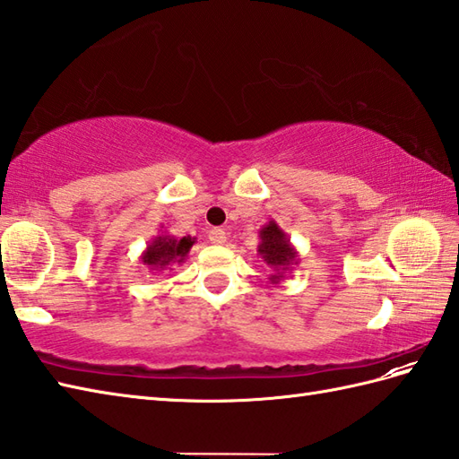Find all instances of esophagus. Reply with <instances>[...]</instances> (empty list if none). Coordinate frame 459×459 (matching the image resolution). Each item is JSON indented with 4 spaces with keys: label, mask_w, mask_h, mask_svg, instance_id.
Returning a JSON list of instances; mask_svg holds the SVG:
<instances>
[{
    "label": "esophagus",
    "mask_w": 459,
    "mask_h": 459,
    "mask_svg": "<svg viewBox=\"0 0 459 459\" xmlns=\"http://www.w3.org/2000/svg\"><path fill=\"white\" fill-rule=\"evenodd\" d=\"M209 240L212 244H217V247H221V244L227 242V232L222 229H212V230H209Z\"/></svg>",
    "instance_id": "esophagus-1"
}]
</instances>
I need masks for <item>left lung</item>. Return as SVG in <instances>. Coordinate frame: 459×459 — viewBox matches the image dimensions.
Here are the masks:
<instances>
[{"instance_id": "obj_1", "label": "left lung", "mask_w": 459, "mask_h": 459, "mask_svg": "<svg viewBox=\"0 0 459 459\" xmlns=\"http://www.w3.org/2000/svg\"><path fill=\"white\" fill-rule=\"evenodd\" d=\"M258 255L272 272L268 280L278 285L291 272L293 265L299 264V252L295 250L287 232H283V229H280L275 221H270L268 225H264L258 230Z\"/></svg>"}]
</instances>
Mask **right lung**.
<instances>
[{
  "label": "right lung",
  "mask_w": 459,
  "mask_h": 459,
  "mask_svg": "<svg viewBox=\"0 0 459 459\" xmlns=\"http://www.w3.org/2000/svg\"><path fill=\"white\" fill-rule=\"evenodd\" d=\"M195 244L194 237H184V238H176L172 234H158L144 252L141 254V262L146 265L152 273L164 272V270H172L174 264H184L187 260V254L191 247Z\"/></svg>",
  "instance_id": "right-lung-1"
}]
</instances>
